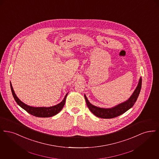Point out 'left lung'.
I'll list each match as a JSON object with an SVG mask.
<instances>
[{
	"label": "left lung",
	"mask_w": 159,
	"mask_h": 159,
	"mask_svg": "<svg viewBox=\"0 0 159 159\" xmlns=\"http://www.w3.org/2000/svg\"><path fill=\"white\" fill-rule=\"evenodd\" d=\"M142 85V78L140 77L136 89L134 91L132 95L126 101L121 102L117 106H114L111 108H101L93 106L89 102L86 95H84L86 104L91 112L98 117L102 119H111L117 117L122 114L125 113L132 108L135 104L137 98L140 93Z\"/></svg>",
	"instance_id": "left-lung-1"
}]
</instances>
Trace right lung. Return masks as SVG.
Here are the masks:
<instances>
[{
  "label": "right lung",
  "mask_w": 159,
  "mask_h": 159,
  "mask_svg": "<svg viewBox=\"0 0 159 159\" xmlns=\"http://www.w3.org/2000/svg\"><path fill=\"white\" fill-rule=\"evenodd\" d=\"M10 86H11V89L12 93L14 97V98L15 99V101L18 104V105L20 106L22 108L25 110L29 113L30 114L33 116H34L36 117H52L53 116L58 113L62 109L63 107L64 106L67 96L68 95V93H67L66 95V96L64 97V99H62V101L59 104H58L55 106L48 107H35L28 106L22 102L16 95L11 82H10Z\"/></svg>",
  "instance_id": "add662e5"
}]
</instances>
